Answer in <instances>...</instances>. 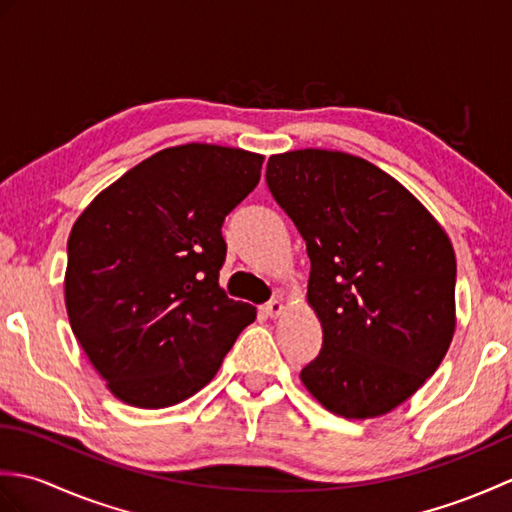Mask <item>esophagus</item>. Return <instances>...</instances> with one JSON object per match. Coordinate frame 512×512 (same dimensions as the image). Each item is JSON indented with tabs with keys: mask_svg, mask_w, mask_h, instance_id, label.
Returning <instances> with one entry per match:
<instances>
[{
	"mask_svg": "<svg viewBox=\"0 0 512 512\" xmlns=\"http://www.w3.org/2000/svg\"><path fill=\"white\" fill-rule=\"evenodd\" d=\"M284 301L281 299H273V301H268L266 306H264V312H266V317H270V319H277L281 312H284Z\"/></svg>",
	"mask_w": 512,
	"mask_h": 512,
	"instance_id": "34e87169",
	"label": "esophagus"
}]
</instances>
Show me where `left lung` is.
Instances as JSON below:
<instances>
[{
	"label": "left lung",
	"instance_id": "1",
	"mask_svg": "<svg viewBox=\"0 0 512 512\" xmlns=\"http://www.w3.org/2000/svg\"><path fill=\"white\" fill-rule=\"evenodd\" d=\"M266 182L306 242L308 303L323 328L301 383L336 416H383L451 345V239L398 180L343 151L270 156Z\"/></svg>",
	"mask_w": 512,
	"mask_h": 512
}]
</instances>
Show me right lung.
Returning a JSON list of instances; mask_svg holds the SVG:
<instances>
[{
  "instance_id": "obj_1",
  "label": "right lung",
  "mask_w": 512,
  "mask_h": 512,
  "mask_svg": "<svg viewBox=\"0 0 512 512\" xmlns=\"http://www.w3.org/2000/svg\"><path fill=\"white\" fill-rule=\"evenodd\" d=\"M264 156L189 143L110 184L74 222L65 308L112 394L178 405L220 369L257 312L220 288L224 217L257 187Z\"/></svg>"
}]
</instances>
